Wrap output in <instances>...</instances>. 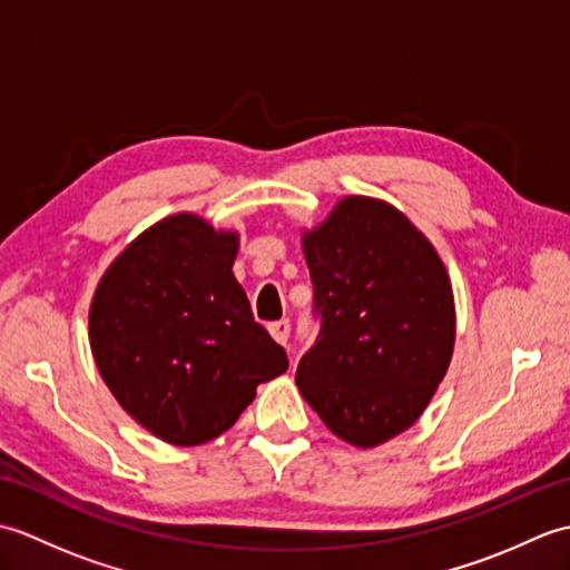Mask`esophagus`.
I'll return each mask as SVG.
<instances>
[{"instance_id":"obj_1","label":"esophagus","mask_w":570,"mask_h":570,"mask_svg":"<svg viewBox=\"0 0 570 570\" xmlns=\"http://www.w3.org/2000/svg\"><path fill=\"white\" fill-rule=\"evenodd\" d=\"M266 328H269L272 337H274L278 345H286L288 333H292V323H288V318H282V321L269 323V325H266Z\"/></svg>"}]
</instances>
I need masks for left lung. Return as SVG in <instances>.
Returning a JSON list of instances; mask_svg holds the SVG:
<instances>
[{"mask_svg": "<svg viewBox=\"0 0 570 570\" xmlns=\"http://www.w3.org/2000/svg\"><path fill=\"white\" fill-rule=\"evenodd\" d=\"M301 247L321 333L298 392L337 439L377 448L414 426L451 365V276L402 210L370 196L337 200Z\"/></svg>", "mask_w": 570, "mask_h": 570, "instance_id": "8db88e82", "label": "left lung"}]
</instances>
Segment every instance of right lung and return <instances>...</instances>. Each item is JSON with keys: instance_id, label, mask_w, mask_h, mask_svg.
I'll use <instances>...</instances> for the list:
<instances>
[{"instance_id": "right-lung-1", "label": "right lung", "mask_w": 570, "mask_h": 570, "mask_svg": "<svg viewBox=\"0 0 570 570\" xmlns=\"http://www.w3.org/2000/svg\"><path fill=\"white\" fill-rule=\"evenodd\" d=\"M237 249V229L168 215L117 254L92 294L95 365L119 406L166 443L217 439L288 367L233 274Z\"/></svg>"}]
</instances>
